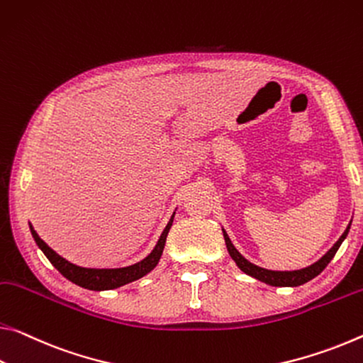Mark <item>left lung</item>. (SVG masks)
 <instances>
[{
	"instance_id": "left-lung-1",
	"label": "left lung",
	"mask_w": 363,
	"mask_h": 363,
	"mask_svg": "<svg viewBox=\"0 0 363 363\" xmlns=\"http://www.w3.org/2000/svg\"><path fill=\"white\" fill-rule=\"evenodd\" d=\"M350 223H352V221H350ZM349 229H350V224L346 228V231H344L341 238H339L337 242L333 245L331 249L328 250L318 262H315L313 264H310V267H307V268L294 269V272H273V269L257 267V264L250 263L249 260H247V258H244L242 255L239 254L238 249H235V247L233 245L231 239L228 238V234H226V231H224V229H223V235H224V240H226V247H228L229 255H231V258L235 262V264H238V267L242 269L245 274H249V276H252V278L262 281V283H267L269 286L296 287V286L308 283L310 279H313L315 276H318L321 272H323V269L328 267V263L333 260V257L336 255V252H337L339 247H341L342 240L346 239V235L349 234Z\"/></svg>"
}]
</instances>
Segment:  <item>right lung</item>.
<instances>
[{"label":"right lung","mask_w":363,"mask_h":363,"mask_svg":"<svg viewBox=\"0 0 363 363\" xmlns=\"http://www.w3.org/2000/svg\"><path fill=\"white\" fill-rule=\"evenodd\" d=\"M176 213V211H174ZM174 213H172L171 220L166 224L164 231L161 233L160 239L155 249L150 252V255H147L143 260L139 263L130 264V267H124V268H84V267H77L71 262H67L66 258H62L61 255H57L56 252L43 242L42 239L38 238V234L35 233V229L30 226V233L35 239L37 245L42 249V252L47 255L51 264L60 272L65 278H67L71 283L77 284L80 287H85V289L90 291H108V289H116V287H121L128 283H132V281L140 279L142 276H145L147 273H150L152 269L157 267L161 254H163L164 244H166V238H168V233L172 226V220H174Z\"/></svg>","instance_id":"right-lung-1"}]
</instances>
